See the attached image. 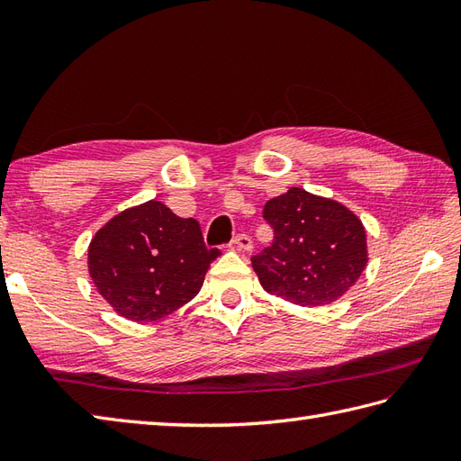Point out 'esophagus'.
Returning a JSON list of instances; mask_svg holds the SVG:
<instances>
[{"label":"esophagus","instance_id":"1","mask_svg":"<svg viewBox=\"0 0 461 461\" xmlns=\"http://www.w3.org/2000/svg\"><path fill=\"white\" fill-rule=\"evenodd\" d=\"M231 243L238 249H243V251H249L253 248V241H251V238L248 236V233H238V236L231 240Z\"/></svg>","mask_w":461,"mask_h":461}]
</instances>
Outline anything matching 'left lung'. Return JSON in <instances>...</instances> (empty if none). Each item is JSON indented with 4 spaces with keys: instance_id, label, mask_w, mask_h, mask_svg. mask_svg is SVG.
<instances>
[{
    "instance_id": "8db88e82",
    "label": "left lung",
    "mask_w": 461,
    "mask_h": 461,
    "mask_svg": "<svg viewBox=\"0 0 461 461\" xmlns=\"http://www.w3.org/2000/svg\"><path fill=\"white\" fill-rule=\"evenodd\" d=\"M263 220L273 243L251 266L267 293L303 307L327 305L365 271L366 231L342 203L291 188L266 203Z\"/></svg>"
}]
</instances>
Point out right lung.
I'll list each match as a JSON object with an SVG mask.
<instances>
[{"mask_svg":"<svg viewBox=\"0 0 461 461\" xmlns=\"http://www.w3.org/2000/svg\"><path fill=\"white\" fill-rule=\"evenodd\" d=\"M220 249L205 248L198 220L150 200L95 233L89 273L106 303L131 321H158L198 295Z\"/></svg>","mask_w":461,"mask_h":461,"instance_id":"1","label":"right lung"}]
</instances>
